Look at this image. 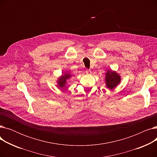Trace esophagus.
Instances as JSON below:
<instances>
[{
  "instance_id": "obj_1",
  "label": "esophagus",
  "mask_w": 157,
  "mask_h": 157,
  "mask_svg": "<svg viewBox=\"0 0 157 157\" xmlns=\"http://www.w3.org/2000/svg\"><path fill=\"white\" fill-rule=\"evenodd\" d=\"M86 73L87 74H88V75H90V74H92V71H91V70H90V69H87V70L86 71Z\"/></svg>"
}]
</instances>
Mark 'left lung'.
Here are the masks:
<instances>
[{
	"label": "left lung",
	"instance_id": "left-lung-1",
	"mask_svg": "<svg viewBox=\"0 0 157 157\" xmlns=\"http://www.w3.org/2000/svg\"><path fill=\"white\" fill-rule=\"evenodd\" d=\"M121 78L118 74L114 71H108L105 74V83L108 88L113 89L120 83Z\"/></svg>",
	"mask_w": 157,
	"mask_h": 157
}]
</instances>
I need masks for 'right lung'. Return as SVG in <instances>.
I'll return each instance as SVG.
<instances>
[{"label":"right lung","mask_w":157,"mask_h":157,"mask_svg":"<svg viewBox=\"0 0 157 157\" xmlns=\"http://www.w3.org/2000/svg\"><path fill=\"white\" fill-rule=\"evenodd\" d=\"M71 76L69 74L67 73L65 74L64 75H62V77L60 78V79L58 81V83H59V86L61 88H63L65 86L66 84V81H67V79L70 78Z\"/></svg>","instance_id":"add662e5"}]
</instances>
